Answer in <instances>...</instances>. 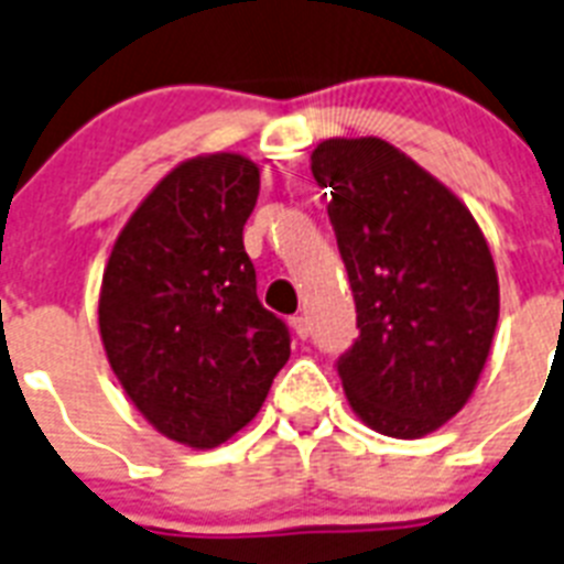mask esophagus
<instances>
[{
	"instance_id": "34e87169",
	"label": "esophagus",
	"mask_w": 564,
	"mask_h": 564,
	"mask_svg": "<svg viewBox=\"0 0 564 564\" xmlns=\"http://www.w3.org/2000/svg\"><path fill=\"white\" fill-rule=\"evenodd\" d=\"M289 326H292V329H295V335L301 337V340H306V335H310V326H306V317H292V321H289Z\"/></svg>"
}]
</instances>
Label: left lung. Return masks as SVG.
<instances>
[{
	"label": "left lung",
	"mask_w": 564,
	"mask_h": 564,
	"mask_svg": "<svg viewBox=\"0 0 564 564\" xmlns=\"http://www.w3.org/2000/svg\"><path fill=\"white\" fill-rule=\"evenodd\" d=\"M312 175L349 272L357 340L337 357L355 414L414 440L452 420L477 386L499 317L486 235L452 189L383 139H326Z\"/></svg>",
	"instance_id": "obj_1"
}]
</instances>
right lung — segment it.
<instances>
[{
	"label": "right lung",
	"instance_id": "add662e5",
	"mask_svg": "<svg viewBox=\"0 0 564 564\" xmlns=\"http://www.w3.org/2000/svg\"><path fill=\"white\" fill-rule=\"evenodd\" d=\"M261 189L238 153L181 161L112 243L99 332L112 375L153 429L227 443L289 360L286 323L258 301L243 224Z\"/></svg>",
	"mask_w": 564,
	"mask_h": 564
}]
</instances>
